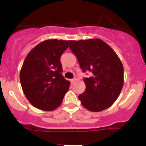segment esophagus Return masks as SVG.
Masks as SVG:
<instances>
[{
    "mask_svg": "<svg viewBox=\"0 0 146 146\" xmlns=\"http://www.w3.org/2000/svg\"><path fill=\"white\" fill-rule=\"evenodd\" d=\"M77 80H78V78H77V77H75V78H73V80H71V82L73 84L75 83Z\"/></svg>",
    "mask_w": 146,
    "mask_h": 146,
    "instance_id": "34e87169",
    "label": "esophagus"
}]
</instances>
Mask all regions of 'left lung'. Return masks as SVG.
I'll list each match as a JSON object with an SVG mask.
<instances>
[{
	"mask_svg": "<svg viewBox=\"0 0 146 146\" xmlns=\"http://www.w3.org/2000/svg\"><path fill=\"white\" fill-rule=\"evenodd\" d=\"M69 48L78 58L83 72H91L84 79L86 90L78 96L87 110L100 112L109 108L123 85V66L115 51L102 40H69Z\"/></svg>",
	"mask_w": 146,
	"mask_h": 146,
	"instance_id": "8db88e82",
	"label": "left lung"
}]
</instances>
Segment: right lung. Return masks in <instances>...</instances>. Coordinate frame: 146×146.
I'll return each instance as SVG.
<instances>
[{"instance_id": "right-lung-1", "label": "right lung", "mask_w": 146, "mask_h": 146, "mask_svg": "<svg viewBox=\"0 0 146 146\" xmlns=\"http://www.w3.org/2000/svg\"><path fill=\"white\" fill-rule=\"evenodd\" d=\"M68 41L47 40L36 45L25 58L21 73L23 93L36 108L51 111L59 107L68 91L60 57L68 47Z\"/></svg>"}]
</instances>
